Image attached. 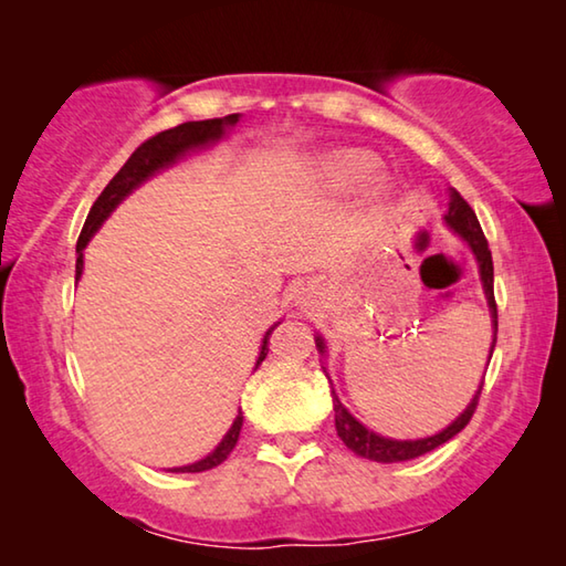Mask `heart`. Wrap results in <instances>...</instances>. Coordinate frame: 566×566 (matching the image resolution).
Segmentation results:
<instances>
[{
	"instance_id": "b5f03b06",
	"label": "heart",
	"mask_w": 566,
	"mask_h": 566,
	"mask_svg": "<svg viewBox=\"0 0 566 566\" xmlns=\"http://www.w3.org/2000/svg\"><path fill=\"white\" fill-rule=\"evenodd\" d=\"M377 157L361 149H347L327 161V179L337 189H354L369 181L377 171Z\"/></svg>"
}]
</instances>
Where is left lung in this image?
<instances>
[{
	"label": "left lung",
	"instance_id": "obj_1",
	"mask_svg": "<svg viewBox=\"0 0 566 566\" xmlns=\"http://www.w3.org/2000/svg\"><path fill=\"white\" fill-rule=\"evenodd\" d=\"M444 222L454 229V232L464 239L476 256L479 264V276H482V286L486 294V302H490V312H492V327H494V337H492V347H490V359L492 352L496 347V302H494V264H492V252L490 244H486V237L479 227V219L474 214V209L464 202V197L459 195L457 189L449 191V202H447V214ZM317 347L324 352V339L317 337ZM484 379L479 385L474 399L469 401L467 409L459 415L452 424L442 429L439 434L424 437V439H387L381 434H375L371 429H367L361 421L354 419L347 409L342 407L339 397L334 395L332 389V401H334V427H337V434L344 444H347L354 454H359L364 459H371V462H381V464H391V462H407V459L421 457L427 452H432L439 444L449 442V439L457 437L462 429L469 424V419L474 417L476 405H479V395H482Z\"/></svg>",
	"mask_w": 566,
	"mask_h": 566
}]
</instances>
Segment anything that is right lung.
<instances>
[{"instance_id": "add662e5", "label": "right lung", "mask_w": 566, "mask_h": 566, "mask_svg": "<svg viewBox=\"0 0 566 566\" xmlns=\"http://www.w3.org/2000/svg\"><path fill=\"white\" fill-rule=\"evenodd\" d=\"M237 122H239V114H229V117H222V119L185 122L175 129L159 132V134H155V137H149L147 142H142V145L132 151V157L124 161V167L112 177L109 185L104 187V191L97 197V202H94L90 209L87 222H84L82 234H80V239H76V280H80L82 270H84V254H82L84 247H87L94 232H97L104 219L114 212V207H117L124 197L132 195V191L137 189L142 181H147L151 175H157L159 169H167L175 165V161L179 157H185L187 151L214 145V142L222 139ZM274 327H270L264 334L262 352H260V357H256V367H260L266 357V352H270V337H272ZM242 421H244V417H242V409H239L234 424L229 427V432L224 434V439L219 442V447L212 454H207L205 459H199V462H195V464L169 469V472H207V469H214L217 464H222L237 444L239 432H242Z\"/></svg>"}]
</instances>
